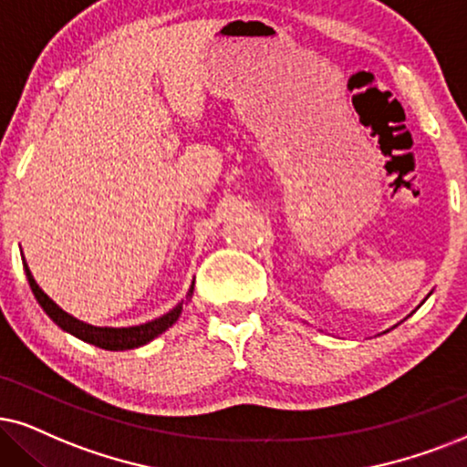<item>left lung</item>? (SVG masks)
<instances>
[{
  "mask_svg": "<svg viewBox=\"0 0 467 467\" xmlns=\"http://www.w3.org/2000/svg\"><path fill=\"white\" fill-rule=\"evenodd\" d=\"M429 295H431V293H429ZM429 295H427V297H429ZM427 297H424V299H422V304H424V302H427ZM422 304H420V306H422ZM420 306H418V308H420ZM411 315H414V312H411ZM386 332H388V329H386Z\"/></svg>",
  "mask_w": 467,
  "mask_h": 467,
  "instance_id": "1",
  "label": "left lung"
}]
</instances>
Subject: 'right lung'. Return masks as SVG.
<instances>
[{"instance_id":"1","label":"right lung","mask_w":467,"mask_h":467,"mask_svg":"<svg viewBox=\"0 0 467 467\" xmlns=\"http://www.w3.org/2000/svg\"><path fill=\"white\" fill-rule=\"evenodd\" d=\"M23 269H26L29 288H32L34 297H36L40 308L47 312V317H49L57 327L64 329V332L73 334L75 338L90 342V345L99 347V349H108V351H127V349H138V347L149 345L150 340H155L157 336H161L165 329L172 327L174 323L179 321L182 308H185L187 302H190L193 295V282H192L190 291H187V297L176 304L172 310H168L161 317L152 318V321L140 323V326H129V327H99V326H90V323L79 321V318L68 315L67 310H62L60 306L53 302L49 295H47L43 288L36 285V280H34L32 271H29L26 263V256H23Z\"/></svg>"}]
</instances>
